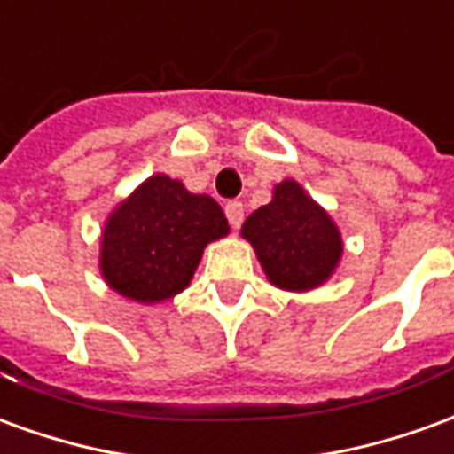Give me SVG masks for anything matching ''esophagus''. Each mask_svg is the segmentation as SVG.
<instances>
[{"mask_svg":"<svg viewBox=\"0 0 454 454\" xmlns=\"http://www.w3.org/2000/svg\"><path fill=\"white\" fill-rule=\"evenodd\" d=\"M226 216H228V221H231V226L240 228L243 218H246V207H243L240 201H228V204H226Z\"/></svg>","mask_w":454,"mask_h":454,"instance_id":"1","label":"esophagus"}]
</instances>
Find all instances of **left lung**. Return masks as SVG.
Instances as JSON below:
<instances>
[{
  "label": "left lung",
  "mask_w": 454,
  "mask_h": 454,
  "mask_svg": "<svg viewBox=\"0 0 454 454\" xmlns=\"http://www.w3.org/2000/svg\"><path fill=\"white\" fill-rule=\"evenodd\" d=\"M240 233L255 247L267 279L286 292L321 286L340 262V231L294 179L279 182L272 201L253 211Z\"/></svg>",
  "instance_id": "left-lung-1"
}]
</instances>
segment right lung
<instances>
[{
    "instance_id": "1",
    "label": "right lung",
    "mask_w": 454,
    "mask_h": 454,
    "mask_svg": "<svg viewBox=\"0 0 454 454\" xmlns=\"http://www.w3.org/2000/svg\"><path fill=\"white\" fill-rule=\"evenodd\" d=\"M223 236L228 221L214 199L153 175L106 218L99 270L121 296L158 304L187 289L204 247Z\"/></svg>"
}]
</instances>
